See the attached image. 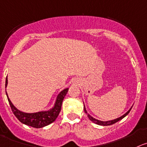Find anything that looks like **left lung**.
I'll use <instances>...</instances> for the list:
<instances>
[{
	"mask_svg": "<svg viewBox=\"0 0 147 147\" xmlns=\"http://www.w3.org/2000/svg\"><path fill=\"white\" fill-rule=\"evenodd\" d=\"M131 108H132V107H131ZM131 108L129 109V110L127 111V112H126L125 114H124V115H123V116H121V117H118V118L115 119V120H109V121H101V120H96V119L94 118V117H91V116H90V115H89V114H88V112H87V111H86V107H85V105H84V111H85V112H86V113L87 114L88 117V118L90 119V120H91V121H92L93 123H96V124L99 125H104V126H105V125H112V124H114V123H117V122H118L119 120H122V119H123V118H124V117H125L126 115H128V113H129L130 111H131Z\"/></svg>",
	"mask_w": 147,
	"mask_h": 147,
	"instance_id": "8db88e82",
	"label": "left lung"
}]
</instances>
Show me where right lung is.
<instances>
[{"label":"right lung","instance_id":"obj_1","mask_svg":"<svg viewBox=\"0 0 147 147\" xmlns=\"http://www.w3.org/2000/svg\"><path fill=\"white\" fill-rule=\"evenodd\" d=\"M7 84L8 79L6 78L5 88L7 86ZM68 90H69V88H65L59 94L53 108L48 111H42V112H35V113H26V112H21L19 109H16L9 99L6 90H5V93H6L8 101H9V105L11 108L12 112L14 114L16 118L23 124L31 126V127H36V128H40V127H45V126L51 124L57 118L59 114L61 111L62 101Z\"/></svg>","mask_w":147,"mask_h":147}]
</instances>
